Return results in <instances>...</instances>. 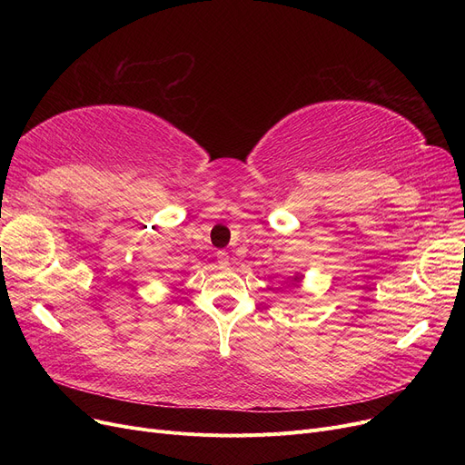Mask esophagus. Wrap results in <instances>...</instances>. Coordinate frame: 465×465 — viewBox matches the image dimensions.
<instances>
[{
    "mask_svg": "<svg viewBox=\"0 0 465 465\" xmlns=\"http://www.w3.org/2000/svg\"><path fill=\"white\" fill-rule=\"evenodd\" d=\"M216 262H218V265H220V267H226V265L230 263V256H228V252H224V251H218V252H216Z\"/></svg>",
    "mask_w": 465,
    "mask_h": 465,
    "instance_id": "obj_1",
    "label": "esophagus"
}]
</instances>
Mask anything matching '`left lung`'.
<instances>
[{
  "label": "left lung",
  "instance_id": "obj_1",
  "mask_svg": "<svg viewBox=\"0 0 465 465\" xmlns=\"http://www.w3.org/2000/svg\"><path fill=\"white\" fill-rule=\"evenodd\" d=\"M294 281H300V277H294Z\"/></svg>",
  "mask_w": 465,
  "mask_h": 465
}]
</instances>
